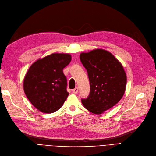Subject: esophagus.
<instances>
[{
  "label": "esophagus",
  "mask_w": 156,
  "mask_h": 156,
  "mask_svg": "<svg viewBox=\"0 0 156 156\" xmlns=\"http://www.w3.org/2000/svg\"><path fill=\"white\" fill-rule=\"evenodd\" d=\"M78 91H79V88L78 87H75L74 89H73V93H75V94L77 93Z\"/></svg>",
  "instance_id": "obj_1"
}]
</instances>
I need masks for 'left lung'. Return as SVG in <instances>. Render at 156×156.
<instances>
[{"label":"left lung","mask_w":156,"mask_h":156,"mask_svg":"<svg viewBox=\"0 0 156 156\" xmlns=\"http://www.w3.org/2000/svg\"><path fill=\"white\" fill-rule=\"evenodd\" d=\"M80 59L87 69L90 94L81 102L86 109L97 115L118 103L125 93L127 75L122 64L103 49L81 53Z\"/></svg>","instance_id":"8db88e82"}]
</instances>
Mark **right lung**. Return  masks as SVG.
I'll list each match as a JSON object with an SVG mask.
<instances>
[{
    "instance_id": "obj_1",
    "label": "right lung",
    "mask_w": 156,
    "mask_h": 156,
    "mask_svg": "<svg viewBox=\"0 0 156 156\" xmlns=\"http://www.w3.org/2000/svg\"><path fill=\"white\" fill-rule=\"evenodd\" d=\"M69 53H52L30 65L23 80L27 98L41 112L51 113L63 106L69 93L63 69L70 63Z\"/></svg>"
}]
</instances>
